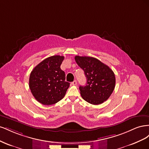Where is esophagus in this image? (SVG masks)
<instances>
[{
	"mask_svg": "<svg viewBox=\"0 0 149 149\" xmlns=\"http://www.w3.org/2000/svg\"><path fill=\"white\" fill-rule=\"evenodd\" d=\"M71 84L73 85H76V84H77V81H76L75 80V81H74L72 82Z\"/></svg>",
	"mask_w": 149,
	"mask_h": 149,
	"instance_id": "obj_1",
	"label": "esophagus"
}]
</instances>
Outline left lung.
Masks as SVG:
<instances>
[{
    "label": "left lung",
    "mask_w": 149,
    "mask_h": 149,
    "mask_svg": "<svg viewBox=\"0 0 149 149\" xmlns=\"http://www.w3.org/2000/svg\"><path fill=\"white\" fill-rule=\"evenodd\" d=\"M74 59L87 79L86 85L79 86L81 97L94 105L103 103L110 97L115 88L113 71L95 58L76 56Z\"/></svg>",
    "instance_id": "8db88e82"
}]
</instances>
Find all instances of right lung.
I'll list each match as a JSON object with an SVG mask.
<instances>
[{
  "label": "right lung",
  "mask_w": 149,
  "mask_h": 149,
  "mask_svg": "<svg viewBox=\"0 0 149 149\" xmlns=\"http://www.w3.org/2000/svg\"><path fill=\"white\" fill-rule=\"evenodd\" d=\"M64 56H49L31 71L29 88L36 100L43 105L54 104L65 96L70 83L65 81V73L60 66Z\"/></svg>",
  "instance_id": "add662e5"
}]
</instances>
